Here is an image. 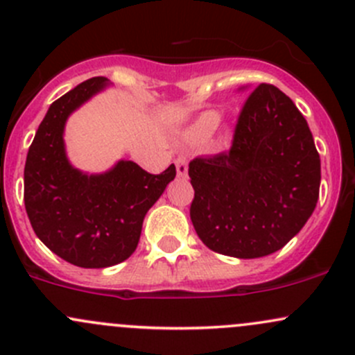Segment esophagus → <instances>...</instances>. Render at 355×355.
<instances>
[{
	"mask_svg": "<svg viewBox=\"0 0 355 355\" xmlns=\"http://www.w3.org/2000/svg\"><path fill=\"white\" fill-rule=\"evenodd\" d=\"M176 171L179 178L188 176V162H186V159H182V157L176 159Z\"/></svg>",
	"mask_w": 355,
	"mask_h": 355,
	"instance_id": "obj_1",
	"label": "esophagus"
}]
</instances>
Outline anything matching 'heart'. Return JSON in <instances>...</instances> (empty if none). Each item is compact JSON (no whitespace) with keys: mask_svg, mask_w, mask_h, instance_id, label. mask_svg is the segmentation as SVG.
Segmentation results:
<instances>
[{"mask_svg":"<svg viewBox=\"0 0 355 355\" xmlns=\"http://www.w3.org/2000/svg\"><path fill=\"white\" fill-rule=\"evenodd\" d=\"M220 123V114L215 111H207L200 114L188 128L184 130V140L200 141L210 137Z\"/></svg>","mask_w":355,"mask_h":355,"instance_id":"obj_1","label":"heart"}]
</instances>
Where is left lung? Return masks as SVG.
<instances>
[{"label": "left lung", "instance_id": "8db88e82", "mask_svg": "<svg viewBox=\"0 0 355 355\" xmlns=\"http://www.w3.org/2000/svg\"><path fill=\"white\" fill-rule=\"evenodd\" d=\"M188 173L193 227L205 246L232 258L282 250L320 195L321 162L308 121L268 83L248 97L231 150L191 160Z\"/></svg>", "mask_w": 355, "mask_h": 355}]
</instances>
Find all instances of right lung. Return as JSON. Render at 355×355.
<instances>
[{"label": "right lung", "instance_id": "obj_1", "mask_svg": "<svg viewBox=\"0 0 355 355\" xmlns=\"http://www.w3.org/2000/svg\"><path fill=\"white\" fill-rule=\"evenodd\" d=\"M109 87L107 78L96 76L54 101L39 124L24 171L32 229L54 254L82 268H105L130 258L145 215L176 178L174 164L155 176L126 159L94 174L69 162L68 118Z\"/></svg>", "mask_w": 355, "mask_h": 355}]
</instances>
